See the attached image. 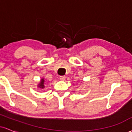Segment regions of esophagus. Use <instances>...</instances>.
I'll return each instance as SVG.
<instances>
[{"label": "esophagus", "mask_w": 132, "mask_h": 132, "mask_svg": "<svg viewBox=\"0 0 132 132\" xmlns=\"http://www.w3.org/2000/svg\"><path fill=\"white\" fill-rule=\"evenodd\" d=\"M65 79H66V76H60V79L61 81H64Z\"/></svg>", "instance_id": "esophagus-1"}]
</instances>
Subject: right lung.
Masks as SVG:
<instances>
[{
	"instance_id": "right-lung-1",
	"label": "right lung",
	"mask_w": 132,
	"mask_h": 132,
	"mask_svg": "<svg viewBox=\"0 0 132 132\" xmlns=\"http://www.w3.org/2000/svg\"><path fill=\"white\" fill-rule=\"evenodd\" d=\"M44 82H45V80H44V79H42L40 84H38V87H40L41 89H43L44 87H45V86H44Z\"/></svg>"
}]
</instances>
